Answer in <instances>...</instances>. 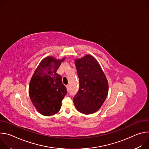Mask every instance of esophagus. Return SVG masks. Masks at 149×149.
I'll list each match as a JSON object with an SVG mask.
<instances>
[{"label":"esophagus","mask_w":149,"mask_h":149,"mask_svg":"<svg viewBox=\"0 0 149 149\" xmlns=\"http://www.w3.org/2000/svg\"><path fill=\"white\" fill-rule=\"evenodd\" d=\"M66 87H67V91H70V86H66Z\"/></svg>","instance_id":"obj_1"}]
</instances>
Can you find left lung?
I'll list each match as a JSON object with an SVG mask.
<instances>
[{"mask_svg":"<svg viewBox=\"0 0 149 149\" xmlns=\"http://www.w3.org/2000/svg\"><path fill=\"white\" fill-rule=\"evenodd\" d=\"M75 63L79 87L74 97V103L80 113L93 114L100 109L107 96V78L98 62L91 55L75 60Z\"/></svg>","mask_w":149,"mask_h":149,"instance_id":"obj_1","label":"left lung"}]
</instances>
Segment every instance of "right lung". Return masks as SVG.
Wrapping results in <instances>:
<instances>
[{"mask_svg": "<svg viewBox=\"0 0 149 149\" xmlns=\"http://www.w3.org/2000/svg\"><path fill=\"white\" fill-rule=\"evenodd\" d=\"M64 59L56 60L51 56L44 59L30 81L29 97L37 110L44 116L57 113L67 93L61 76L56 73L61 62Z\"/></svg>", "mask_w": 149, "mask_h": 149, "instance_id": "right-lung-1", "label": "right lung"}]
</instances>
